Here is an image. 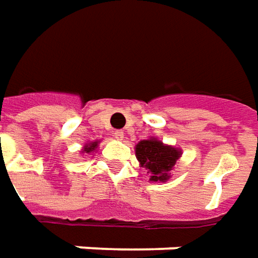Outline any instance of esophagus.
Here are the masks:
<instances>
[{"label":"esophagus","mask_w":258,"mask_h":258,"mask_svg":"<svg viewBox=\"0 0 258 258\" xmlns=\"http://www.w3.org/2000/svg\"><path fill=\"white\" fill-rule=\"evenodd\" d=\"M114 138H116V140H120V141H121V140H123V138H124V133H123V131H114Z\"/></svg>","instance_id":"34e87169"}]
</instances>
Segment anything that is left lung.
<instances>
[{
    "instance_id": "8db88e82",
    "label": "left lung",
    "mask_w": 258,
    "mask_h": 258,
    "mask_svg": "<svg viewBox=\"0 0 258 258\" xmlns=\"http://www.w3.org/2000/svg\"><path fill=\"white\" fill-rule=\"evenodd\" d=\"M135 156L141 167H145L149 173L151 181H167L173 166L181 156V151L151 137L135 145Z\"/></svg>"
}]
</instances>
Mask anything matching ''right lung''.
Listing matches in <instances>:
<instances>
[{
  "mask_svg": "<svg viewBox=\"0 0 258 258\" xmlns=\"http://www.w3.org/2000/svg\"><path fill=\"white\" fill-rule=\"evenodd\" d=\"M98 144L99 141H92L85 144V147L82 148V152L84 154H92V152H95L96 149H98Z\"/></svg>",
  "mask_w": 258,
  "mask_h": 258,
  "instance_id": "add662e5",
  "label": "right lung"
}]
</instances>
